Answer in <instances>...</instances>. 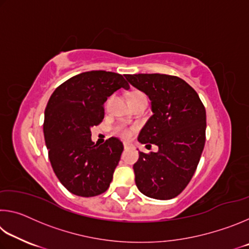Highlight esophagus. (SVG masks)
<instances>
[{
    "mask_svg": "<svg viewBox=\"0 0 249 249\" xmlns=\"http://www.w3.org/2000/svg\"><path fill=\"white\" fill-rule=\"evenodd\" d=\"M123 146H124V149H128V148H130V147H132V144H130V142H124Z\"/></svg>",
    "mask_w": 249,
    "mask_h": 249,
    "instance_id": "obj_1",
    "label": "esophagus"
}]
</instances>
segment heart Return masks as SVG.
<instances>
[{
	"label": "heart",
	"instance_id": "b5f03b06",
	"mask_svg": "<svg viewBox=\"0 0 249 249\" xmlns=\"http://www.w3.org/2000/svg\"><path fill=\"white\" fill-rule=\"evenodd\" d=\"M133 94H140V93H133ZM117 134H119L120 136L126 138V137H129L130 135H132V132H130V129H127V128H120V129H117Z\"/></svg>",
	"mask_w": 249,
	"mask_h": 249
}]
</instances>
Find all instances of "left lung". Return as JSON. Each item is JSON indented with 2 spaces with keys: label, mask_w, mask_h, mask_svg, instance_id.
I'll use <instances>...</instances> for the list:
<instances>
[{
  "label": "left lung",
  "mask_w": 249,
  "mask_h": 249,
  "mask_svg": "<svg viewBox=\"0 0 249 249\" xmlns=\"http://www.w3.org/2000/svg\"><path fill=\"white\" fill-rule=\"evenodd\" d=\"M134 88L148 96L151 115L138 142L158 146L157 153L140 151L134 163L135 183L146 196L169 200L190 182L205 142L206 113L192 87L175 75L126 74Z\"/></svg>",
  "instance_id": "1"
}]
</instances>
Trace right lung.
I'll return each mask as SVG.
<instances>
[{
	"mask_svg": "<svg viewBox=\"0 0 249 249\" xmlns=\"http://www.w3.org/2000/svg\"><path fill=\"white\" fill-rule=\"evenodd\" d=\"M121 88L122 74L92 70L59 86L45 109L44 136L53 172L67 190L94 196L107 190L123 144L111 137L102 145L91 140V128L104 119L103 104Z\"/></svg>",
	"mask_w": 249,
	"mask_h": 249,
	"instance_id": "1",
	"label": "right lung"
}]
</instances>
